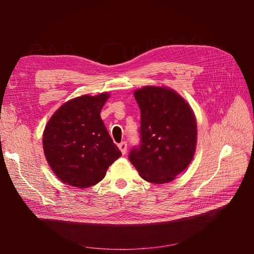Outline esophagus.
Masks as SVG:
<instances>
[{
  "instance_id": "34e87169",
  "label": "esophagus",
  "mask_w": 254,
  "mask_h": 254,
  "mask_svg": "<svg viewBox=\"0 0 254 254\" xmlns=\"http://www.w3.org/2000/svg\"><path fill=\"white\" fill-rule=\"evenodd\" d=\"M118 147L120 148L121 153H122L123 155L127 154V142H121L120 144L118 145Z\"/></svg>"
}]
</instances>
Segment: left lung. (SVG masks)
I'll use <instances>...</instances> for the list:
<instances>
[{
	"label": "left lung",
	"instance_id": "8db88e82",
	"mask_svg": "<svg viewBox=\"0 0 254 254\" xmlns=\"http://www.w3.org/2000/svg\"><path fill=\"white\" fill-rule=\"evenodd\" d=\"M134 97L141 110V143L133 146L128 159L144 180L170 182L193 159L195 117L188 102L168 88L146 86Z\"/></svg>",
	"mask_w": 254,
	"mask_h": 254
}]
</instances>
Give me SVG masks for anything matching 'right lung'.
<instances>
[{"label":"right lung","mask_w":254,"mask_h":254,"mask_svg":"<svg viewBox=\"0 0 254 254\" xmlns=\"http://www.w3.org/2000/svg\"><path fill=\"white\" fill-rule=\"evenodd\" d=\"M108 98L107 93L76 97L59 108L47 124L46 158L68 186L85 189L97 185L121 156L100 118Z\"/></svg>","instance_id":"1"}]
</instances>
